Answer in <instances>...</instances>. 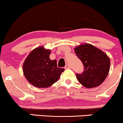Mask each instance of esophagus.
I'll list each match as a JSON object with an SVG mask.
<instances>
[{"instance_id": "1", "label": "esophagus", "mask_w": 123, "mask_h": 123, "mask_svg": "<svg viewBox=\"0 0 123 123\" xmlns=\"http://www.w3.org/2000/svg\"><path fill=\"white\" fill-rule=\"evenodd\" d=\"M71 68V67L69 66V65L68 64H66L65 66V69H70Z\"/></svg>"}]
</instances>
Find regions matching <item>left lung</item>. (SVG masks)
Instances as JSON below:
<instances>
[{
	"label": "left lung",
	"instance_id": "8db88e82",
	"mask_svg": "<svg viewBox=\"0 0 123 123\" xmlns=\"http://www.w3.org/2000/svg\"><path fill=\"white\" fill-rule=\"evenodd\" d=\"M74 52L84 66L81 74H75L78 81L87 88L101 85L110 71V60L106 54L89 44L76 47Z\"/></svg>",
	"mask_w": 123,
	"mask_h": 123
}]
</instances>
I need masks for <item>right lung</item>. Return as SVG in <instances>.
<instances>
[{
    "mask_svg": "<svg viewBox=\"0 0 123 123\" xmlns=\"http://www.w3.org/2000/svg\"><path fill=\"white\" fill-rule=\"evenodd\" d=\"M50 50L43 47L31 52L23 64L26 79L36 87H48L56 82L64 68L57 67L56 60H50Z\"/></svg>",
    "mask_w": 123,
    "mask_h": 123,
    "instance_id": "add662e5",
    "label": "right lung"
}]
</instances>
